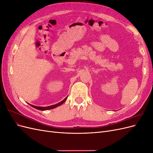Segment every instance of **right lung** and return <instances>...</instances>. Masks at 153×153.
<instances>
[{"label":"right lung","instance_id":"right-lung-1","mask_svg":"<svg viewBox=\"0 0 153 153\" xmlns=\"http://www.w3.org/2000/svg\"><path fill=\"white\" fill-rule=\"evenodd\" d=\"M67 98H68V97H66V98L64 99V100H62V101H61V102H59V103H58L57 104L53 105H51V106H46V107H41V106H34V105H31L32 107H34V108L38 109V110H47L54 108L55 107H57V106H59L60 105H61L64 102V101L66 100Z\"/></svg>","mask_w":153,"mask_h":153}]
</instances>
